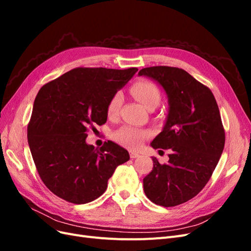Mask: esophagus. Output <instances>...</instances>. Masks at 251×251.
I'll list each match as a JSON object with an SVG mask.
<instances>
[{"label":"esophagus","instance_id":"obj_1","mask_svg":"<svg viewBox=\"0 0 251 251\" xmlns=\"http://www.w3.org/2000/svg\"><path fill=\"white\" fill-rule=\"evenodd\" d=\"M130 157H131L132 159H135V158L139 157V154L136 153V151H130Z\"/></svg>","mask_w":251,"mask_h":251}]
</instances>
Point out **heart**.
Returning a JSON list of instances; mask_svg holds the SVG:
<instances>
[{"mask_svg":"<svg viewBox=\"0 0 251 251\" xmlns=\"http://www.w3.org/2000/svg\"><path fill=\"white\" fill-rule=\"evenodd\" d=\"M130 91L132 95L140 103H142L146 108L157 107L161 100L160 90L158 89L156 85L149 80H139L136 81L131 86ZM121 101H123V96L120 92H116L114 94L107 104V114L108 116H115L119 111ZM150 132L140 128L137 126H124L117 131L114 132L113 138L120 146L127 149L135 150L137 149L140 144L149 138Z\"/></svg>","mask_w":251,"mask_h":251,"instance_id":"1","label":"heart"}]
</instances>
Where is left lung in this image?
Returning <instances> with one entry per match:
<instances>
[{"label": "left lung", "mask_w": 251, "mask_h": 251, "mask_svg": "<svg viewBox=\"0 0 251 251\" xmlns=\"http://www.w3.org/2000/svg\"><path fill=\"white\" fill-rule=\"evenodd\" d=\"M139 75L157 80L169 96L163 131L154 149L171 150L168 163L153 158V171L143 179L148 198L164 207L177 206L198 195L214 173L225 144V131L210 89L177 67L143 68Z\"/></svg>", "instance_id": "obj_1"}]
</instances>
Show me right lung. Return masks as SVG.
Here are the masks:
<instances>
[{"mask_svg":"<svg viewBox=\"0 0 251 251\" xmlns=\"http://www.w3.org/2000/svg\"><path fill=\"white\" fill-rule=\"evenodd\" d=\"M137 68H75L40 89L27 126L35 168L49 191L73 204L100 197L127 151L110 140L86 143L89 128L107 121V104Z\"/></svg>","mask_w":251,"mask_h":251,"instance_id":"add662e5","label":"right lung"}]
</instances>
